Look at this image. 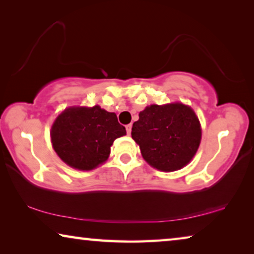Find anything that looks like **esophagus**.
Wrapping results in <instances>:
<instances>
[{"label": "esophagus", "mask_w": 254, "mask_h": 254, "mask_svg": "<svg viewBox=\"0 0 254 254\" xmlns=\"http://www.w3.org/2000/svg\"><path fill=\"white\" fill-rule=\"evenodd\" d=\"M126 128H127V134H130L131 133V130H132V124H127V126L126 127Z\"/></svg>", "instance_id": "34e87169"}]
</instances>
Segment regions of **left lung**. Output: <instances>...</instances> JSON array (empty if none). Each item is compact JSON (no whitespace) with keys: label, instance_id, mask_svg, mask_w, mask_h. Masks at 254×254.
Wrapping results in <instances>:
<instances>
[{"label":"left lung","instance_id":"8db88e82","mask_svg":"<svg viewBox=\"0 0 254 254\" xmlns=\"http://www.w3.org/2000/svg\"><path fill=\"white\" fill-rule=\"evenodd\" d=\"M131 135L147 163L159 171L173 172L195 155L201 127L192 108L183 104L151 105L140 112Z\"/></svg>","mask_w":254,"mask_h":254}]
</instances>
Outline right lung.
Segmentation results:
<instances>
[{
	"label": "right lung",
	"instance_id": "add662e5",
	"mask_svg": "<svg viewBox=\"0 0 254 254\" xmlns=\"http://www.w3.org/2000/svg\"><path fill=\"white\" fill-rule=\"evenodd\" d=\"M127 134L115 113L99 106L70 107L58 116L52 127L53 148L64 163L89 171L108 158L116 138Z\"/></svg>",
	"mask_w": 254,
	"mask_h": 254
}]
</instances>
